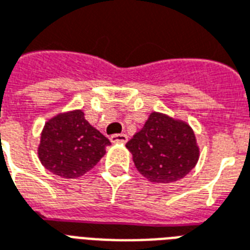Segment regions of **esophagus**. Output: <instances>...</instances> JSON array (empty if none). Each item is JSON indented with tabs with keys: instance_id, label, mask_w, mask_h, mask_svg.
<instances>
[{
	"instance_id": "1",
	"label": "esophagus",
	"mask_w": 250,
	"mask_h": 250,
	"mask_svg": "<svg viewBox=\"0 0 250 250\" xmlns=\"http://www.w3.org/2000/svg\"><path fill=\"white\" fill-rule=\"evenodd\" d=\"M127 135L126 134H113L111 135L112 143H126Z\"/></svg>"
}]
</instances>
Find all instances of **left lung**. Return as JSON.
<instances>
[{"label":"left lung","instance_id":"8db88e82","mask_svg":"<svg viewBox=\"0 0 250 250\" xmlns=\"http://www.w3.org/2000/svg\"><path fill=\"white\" fill-rule=\"evenodd\" d=\"M135 168L148 181L168 184L183 179L195 167L199 148L187 123L152 112L126 143Z\"/></svg>","mask_w":250,"mask_h":250}]
</instances>
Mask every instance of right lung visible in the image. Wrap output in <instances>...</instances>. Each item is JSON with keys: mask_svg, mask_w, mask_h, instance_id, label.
<instances>
[{"mask_svg": "<svg viewBox=\"0 0 250 250\" xmlns=\"http://www.w3.org/2000/svg\"><path fill=\"white\" fill-rule=\"evenodd\" d=\"M109 145V139L91 126L84 113L75 109L46 121L38 154L48 171L63 179H77L98 164Z\"/></svg>", "mask_w": 250, "mask_h": 250, "instance_id": "right-lung-1", "label": "right lung"}]
</instances>
